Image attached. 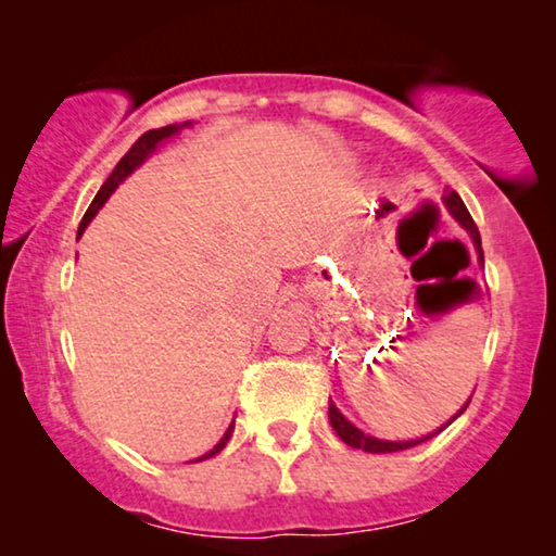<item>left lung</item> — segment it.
Returning a JSON list of instances; mask_svg holds the SVG:
<instances>
[{
  "instance_id": "obj_1",
  "label": "left lung",
  "mask_w": 556,
  "mask_h": 556,
  "mask_svg": "<svg viewBox=\"0 0 556 556\" xmlns=\"http://www.w3.org/2000/svg\"><path fill=\"white\" fill-rule=\"evenodd\" d=\"M444 203H446V208H448V213L454 215V218L464 225V228L468 230V235L470 238H473V244H476V250H478V262H481L483 265V250H481V232H478V228H476V223H473V218H470V213H468V208L464 205V201H460V195L456 193V191H451V193H446L444 195ZM470 402V400H468ZM468 402L464 404V407L458 409V414L456 417H460V414L466 412V407H468ZM454 417V419H456ZM328 419H331V427L336 429V434L341 437L348 446H353V448H363V451H370V454H392V451H404V448H412V446H417V444H425L427 439H431V437H437L439 431H444L446 429V425H451V421H446L444 427L441 429H437L434 434H427V437H421V439H412V441H382V439H375V437H368V434H363L361 429L357 427H353L351 421H348L341 412H338V407L333 402H328Z\"/></svg>"
}]
</instances>
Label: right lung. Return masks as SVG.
Masks as SVG:
<instances>
[{"instance_id": "obj_1", "label": "right lung", "mask_w": 556, "mask_h": 556, "mask_svg": "<svg viewBox=\"0 0 556 556\" xmlns=\"http://www.w3.org/2000/svg\"><path fill=\"white\" fill-rule=\"evenodd\" d=\"M191 125V122H184V125H166V127H159V129H149V131H144L142 137L137 139L135 144L129 147V152L119 159L117 162V166L112 168V174L108 176V181L100 186V191H98V195L96 199H92V203H90V208L86 211V215H83V220H80V228H78V238L83 235V230L88 228V223L96 218L98 215V211L102 208V205H105V201L110 199L112 195V191H115V188L125 181V178L135 172L137 166H142L144 162H147V156L149 154H154L156 152V147L164 142V139H168L172 135H176V131H181L184 127H188ZM232 429H235V419L230 421V427H228V431H225L223 434V439L218 441V444H215L208 454H203L201 458H195V460H205V458H211V456H215V454H220V451L225 448V444H228L230 441V437H232Z\"/></svg>"}]
</instances>
